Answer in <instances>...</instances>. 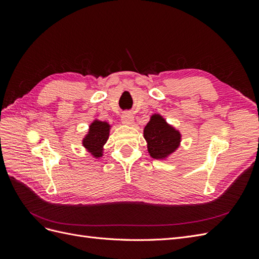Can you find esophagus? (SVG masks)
<instances>
[{
  "label": "esophagus",
  "mask_w": 259,
  "mask_h": 259,
  "mask_svg": "<svg viewBox=\"0 0 259 259\" xmlns=\"http://www.w3.org/2000/svg\"><path fill=\"white\" fill-rule=\"evenodd\" d=\"M121 121L124 124L130 125L133 123V121H134V116H133V114L130 111H125V112H123V114L121 116Z\"/></svg>",
  "instance_id": "1"
}]
</instances>
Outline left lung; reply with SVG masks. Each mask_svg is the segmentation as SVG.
Masks as SVG:
<instances>
[{"instance_id":"obj_1","label":"left lung","mask_w":259,"mask_h":259,"mask_svg":"<svg viewBox=\"0 0 259 259\" xmlns=\"http://www.w3.org/2000/svg\"><path fill=\"white\" fill-rule=\"evenodd\" d=\"M148 142V151L154 159L165 158L178 147L180 135L160 115H153L144 131Z\"/></svg>"}]
</instances>
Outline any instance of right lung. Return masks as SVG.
<instances>
[{
  "instance_id": "obj_1",
  "label": "right lung",
  "mask_w": 259,
  "mask_h": 259,
  "mask_svg": "<svg viewBox=\"0 0 259 259\" xmlns=\"http://www.w3.org/2000/svg\"><path fill=\"white\" fill-rule=\"evenodd\" d=\"M109 136V125L104 122L95 121L90 127L89 135L83 140V145L96 156L101 154V147Z\"/></svg>"
}]
</instances>
